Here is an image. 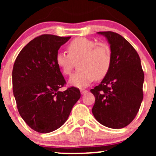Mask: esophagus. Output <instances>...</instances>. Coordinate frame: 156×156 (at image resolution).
I'll use <instances>...</instances> for the list:
<instances>
[{
    "mask_svg": "<svg viewBox=\"0 0 156 156\" xmlns=\"http://www.w3.org/2000/svg\"><path fill=\"white\" fill-rule=\"evenodd\" d=\"M87 92H88V91L86 90V89H80V93H81L82 94H86V93H87Z\"/></svg>",
    "mask_w": 156,
    "mask_h": 156,
    "instance_id": "obj_1",
    "label": "esophagus"
}]
</instances>
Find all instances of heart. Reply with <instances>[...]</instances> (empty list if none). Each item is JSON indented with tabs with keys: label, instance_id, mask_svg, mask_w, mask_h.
Masks as SVG:
<instances>
[{
	"label": "heart",
	"instance_id": "obj_1",
	"mask_svg": "<svg viewBox=\"0 0 156 156\" xmlns=\"http://www.w3.org/2000/svg\"><path fill=\"white\" fill-rule=\"evenodd\" d=\"M68 53L58 52L55 63L65 76L72 72L75 62L79 69L71 76L69 83L78 88L87 87L94 79L108 74L112 64L111 48L104 42H97L86 37H77L67 44Z\"/></svg>",
	"mask_w": 156,
	"mask_h": 156
}]
</instances>
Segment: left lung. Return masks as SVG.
Listing matches in <instances>:
<instances>
[{
	"label": "left lung",
	"instance_id": "8db88e82",
	"mask_svg": "<svg viewBox=\"0 0 156 156\" xmlns=\"http://www.w3.org/2000/svg\"><path fill=\"white\" fill-rule=\"evenodd\" d=\"M110 44L112 64L101 83L90 92L95 98L92 114L101 124L119 129L136 116L143 100L144 75L136 51L124 37L100 31Z\"/></svg>",
	"mask_w": 156,
	"mask_h": 156
}]
</instances>
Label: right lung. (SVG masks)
Here are the masks:
<instances>
[{
  "instance_id": "right-lung-1",
  "label": "right lung",
  "mask_w": 156,
  "mask_h": 156,
  "mask_svg": "<svg viewBox=\"0 0 156 156\" xmlns=\"http://www.w3.org/2000/svg\"><path fill=\"white\" fill-rule=\"evenodd\" d=\"M70 38L39 36L21 50L14 64L12 87L19 114L39 133L60 128L80 98V90L74 87L59 91L66 81L55 63V55Z\"/></svg>"
}]
</instances>
